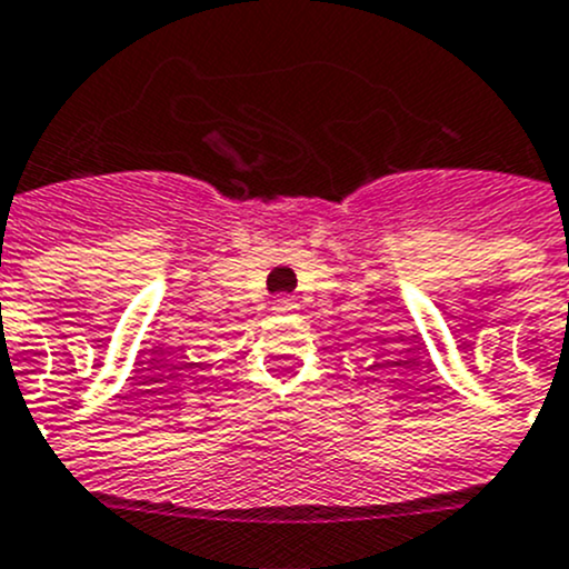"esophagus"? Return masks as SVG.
Listing matches in <instances>:
<instances>
[{"label":"esophagus","mask_w":569,"mask_h":569,"mask_svg":"<svg viewBox=\"0 0 569 569\" xmlns=\"http://www.w3.org/2000/svg\"><path fill=\"white\" fill-rule=\"evenodd\" d=\"M272 311L295 313L297 311V300H295V297H278V300L272 302Z\"/></svg>","instance_id":"34e87169"}]
</instances>
